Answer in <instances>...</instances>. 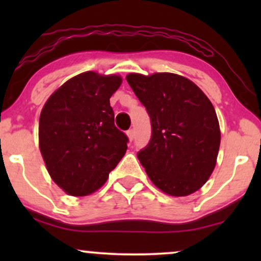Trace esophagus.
<instances>
[{
    "mask_svg": "<svg viewBox=\"0 0 261 261\" xmlns=\"http://www.w3.org/2000/svg\"><path fill=\"white\" fill-rule=\"evenodd\" d=\"M126 135H127L128 140L133 141V140H134V137H135V130H134V128H130V130H127Z\"/></svg>",
    "mask_w": 261,
    "mask_h": 261,
    "instance_id": "esophagus-1",
    "label": "esophagus"
}]
</instances>
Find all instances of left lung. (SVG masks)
<instances>
[{
    "label": "left lung",
    "instance_id": "1",
    "mask_svg": "<svg viewBox=\"0 0 261 261\" xmlns=\"http://www.w3.org/2000/svg\"><path fill=\"white\" fill-rule=\"evenodd\" d=\"M126 81L151 119V140L137 153L149 179L168 195L195 193L214 172L220 148L212 103L179 74L130 73Z\"/></svg>",
    "mask_w": 261,
    "mask_h": 261
}]
</instances>
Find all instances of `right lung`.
I'll use <instances>...</instances> for the list:
<instances>
[{"label":"right lung","instance_id":"obj_1","mask_svg":"<svg viewBox=\"0 0 261 261\" xmlns=\"http://www.w3.org/2000/svg\"><path fill=\"white\" fill-rule=\"evenodd\" d=\"M120 85L116 74L83 72L54 92L41 110V155L68 195L86 196L103 187L126 152L128 139L114 124L109 100Z\"/></svg>","mask_w":261,"mask_h":261}]
</instances>
